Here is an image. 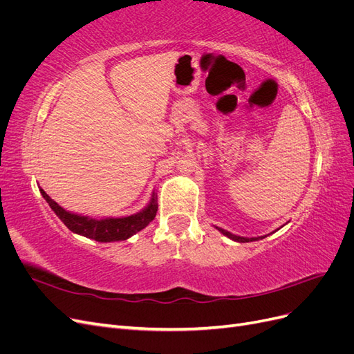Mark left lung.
<instances>
[{
    "instance_id": "8db88e82",
    "label": "left lung",
    "mask_w": 354,
    "mask_h": 354,
    "mask_svg": "<svg viewBox=\"0 0 354 354\" xmlns=\"http://www.w3.org/2000/svg\"><path fill=\"white\" fill-rule=\"evenodd\" d=\"M223 234H226L227 238H230L232 241H236V242H252V241H259V239H263L264 236H259V238H242V236H236V234H232L230 232H227V230H224V229H220V227H217Z\"/></svg>"
}]
</instances>
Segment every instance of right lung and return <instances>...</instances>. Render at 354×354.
Instances as JSON below:
<instances>
[{"instance_id": "right-lung-1", "label": "right lung", "mask_w": 354, "mask_h": 354, "mask_svg": "<svg viewBox=\"0 0 354 354\" xmlns=\"http://www.w3.org/2000/svg\"><path fill=\"white\" fill-rule=\"evenodd\" d=\"M42 198H44L50 208L56 212V216L65 223V226L73 232L78 233L81 236L88 239H94L97 242H116V241H125L131 238L133 234L145 229L149 223H151L158 211V203L155 194L152 195L149 205L142 209L140 212L133 214V216L121 217V218H91L87 216H80V214H73L66 209H63L57 202L53 201L44 190L39 189Z\"/></svg>"}]
</instances>
